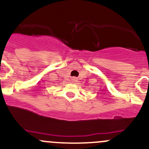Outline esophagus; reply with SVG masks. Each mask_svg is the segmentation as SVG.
<instances>
[{"mask_svg": "<svg viewBox=\"0 0 149 149\" xmlns=\"http://www.w3.org/2000/svg\"><path fill=\"white\" fill-rule=\"evenodd\" d=\"M76 81V79H74V80H73V81Z\"/></svg>", "mask_w": 149, "mask_h": 149, "instance_id": "1", "label": "esophagus"}]
</instances>
